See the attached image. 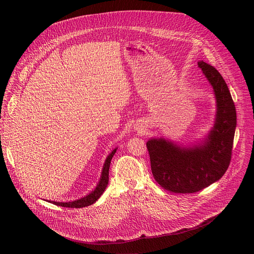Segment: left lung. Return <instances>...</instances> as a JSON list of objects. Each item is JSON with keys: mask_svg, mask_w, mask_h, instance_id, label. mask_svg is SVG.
Segmentation results:
<instances>
[{"mask_svg": "<svg viewBox=\"0 0 254 254\" xmlns=\"http://www.w3.org/2000/svg\"><path fill=\"white\" fill-rule=\"evenodd\" d=\"M198 65L217 99L216 122L208 138L189 149L163 138L147 142L155 180L164 189L178 194L195 193L218 181L227 171L232 156L236 127L234 101L218 70L204 61Z\"/></svg>", "mask_w": 254, "mask_h": 254, "instance_id": "8db88e82", "label": "left lung"}]
</instances>
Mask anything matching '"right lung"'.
<instances>
[{"label":"right lung","instance_id":"1","mask_svg":"<svg viewBox=\"0 0 254 254\" xmlns=\"http://www.w3.org/2000/svg\"><path fill=\"white\" fill-rule=\"evenodd\" d=\"M117 149H115L110 156H108L105 160V163L103 165V169H102V174H101V178L99 183L97 185V187L94 189V191L92 193H90L89 195L85 196L84 198H81L79 200L73 201V202H67V203H62V202H50L53 203L57 206H61V207H68V208H82V207H86L89 206L91 204H93L104 192L107 184H108V171H110V166H111V161L114 157V155L116 154Z\"/></svg>","mask_w":254,"mask_h":254}]
</instances>
